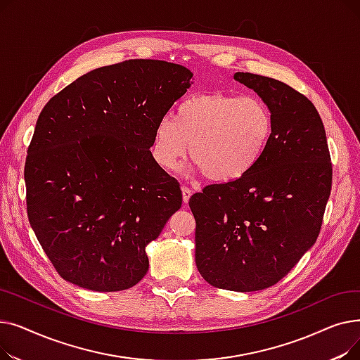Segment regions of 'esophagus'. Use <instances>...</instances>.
<instances>
[{
    "mask_svg": "<svg viewBox=\"0 0 360 360\" xmlns=\"http://www.w3.org/2000/svg\"><path fill=\"white\" fill-rule=\"evenodd\" d=\"M191 194H193L191 188H190V186H186V185H184V186H182V198H184V202H185V204L188 202V200H190Z\"/></svg>",
    "mask_w": 360,
    "mask_h": 360,
    "instance_id": "1",
    "label": "esophagus"
}]
</instances>
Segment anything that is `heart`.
<instances>
[{
	"mask_svg": "<svg viewBox=\"0 0 360 360\" xmlns=\"http://www.w3.org/2000/svg\"><path fill=\"white\" fill-rule=\"evenodd\" d=\"M273 131V110L255 94H194L178 105L175 117L156 124L153 156L162 167L174 169L191 147L200 172L213 182H233L266 153Z\"/></svg>",
	"mask_w": 360,
	"mask_h": 360,
	"instance_id": "b5f03b06",
	"label": "heart"
}]
</instances>
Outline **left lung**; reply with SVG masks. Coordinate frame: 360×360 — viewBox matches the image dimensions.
<instances>
[{"mask_svg": "<svg viewBox=\"0 0 360 360\" xmlns=\"http://www.w3.org/2000/svg\"><path fill=\"white\" fill-rule=\"evenodd\" d=\"M235 80L271 108V141L247 175L204 186L190 209L201 277L219 289L255 292L276 285L315 243L333 166L324 124L305 94L258 74L236 72Z\"/></svg>", "mask_w": 360, "mask_h": 360, "instance_id": "left-lung-1", "label": "left lung"}]
</instances>
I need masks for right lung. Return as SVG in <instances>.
I'll use <instances>...</instances> for the list:
<instances>
[{
	"instance_id": "1",
	"label": "right lung",
	"mask_w": 360,
	"mask_h": 360,
	"mask_svg": "<svg viewBox=\"0 0 360 360\" xmlns=\"http://www.w3.org/2000/svg\"><path fill=\"white\" fill-rule=\"evenodd\" d=\"M191 77L179 64L128 60L82 75L44 106L27 148L26 204L64 280L118 292L146 276L147 243L182 204L150 147Z\"/></svg>"
}]
</instances>
